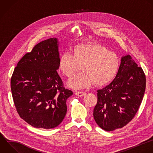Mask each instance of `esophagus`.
I'll list each match as a JSON object with an SVG mask.
<instances>
[{
  "label": "esophagus",
  "instance_id": "1",
  "mask_svg": "<svg viewBox=\"0 0 153 153\" xmlns=\"http://www.w3.org/2000/svg\"><path fill=\"white\" fill-rule=\"evenodd\" d=\"M75 94H76V96H80V97L83 96L85 94V93L84 92V91H75Z\"/></svg>",
  "mask_w": 153,
  "mask_h": 153
}]
</instances>
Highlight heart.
Returning <instances> with one entry per match:
<instances>
[{
    "instance_id": "obj_1",
    "label": "heart",
    "mask_w": 153,
    "mask_h": 153,
    "mask_svg": "<svg viewBox=\"0 0 153 153\" xmlns=\"http://www.w3.org/2000/svg\"><path fill=\"white\" fill-rule=\"evenodd\" d=\"M120 60L114 52L96 44H83L75 46L72 54L65 52L59 62V70L66 77H71L81 68L82 71L68 82L74 89H81L93 83L97 85L110 82L117 74Z\"/></svg>"
}]
</instances>
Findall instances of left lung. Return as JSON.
I'll return each instance as SVG.
<instances>
[{
  "label": "left lung",
  "instance_id": "obj_1",
  "mask_svg": "<svg viewBox=\"0 0 153 153\" xmlns=\"http://www.w3.org/2000/svg\"><path fill=\"white\" fill-rule=\"evenodd\" d=\"M115 79L98 90L93 117L97 125L106 131L122 128L134 117L143 99L145 75L130 55L121 58Z\"/></svg>",
  "mask_w": 153,
  "mask_h": 153
}]
</instances>
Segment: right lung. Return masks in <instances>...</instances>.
I'll return each instance as SVG.
<instances>
[{"instance_id":"add662e5","label":"right lung","mask_w":153,"mask_h":153,"mask_svg":"<svg viewBox=\"0 0 153 153\" xmlns=\"http://www.w3.org/2000/svg\"><path fill=\"white\" fill-rule=\"evenodd\" d=\"M57 38L36 44L19 62L11 88L20 117L36 128L50 129L64 119L66 100L73 92L63 87L57 70L59 53Z\"/></svg>"}]
</instances>
